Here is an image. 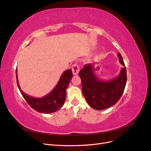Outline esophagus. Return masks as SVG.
<instances>
[{"label": "esophagus", "instance_id": "1", "mask_svg": "<svg viewBox=\"0 0 151 151\" xmlns=\"http://www.w3.org/2000/svg\"><path fill=\"white\" fill-rule=\"evenodd\" d=\"M72 73L74 75H77L79 74V66L77 65V64H74L73 65L72 67Z\"/></svg>", "mask_w": 151, "mask_h": 151}]
</instances>
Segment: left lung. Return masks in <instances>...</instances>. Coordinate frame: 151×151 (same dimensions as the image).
Returning <instances> with one entry per match:
<instances>
[{
  "instance_id": "1",
  "label": "left lung",
  "mask_w": 151,
  "mask_h": 151,
  "mask_svg": "<svg viewBox=\"0 0 151 151\" xmlns=\"http://www.w3.org/2000/svg\"><path fill=\"white\" fill-rule=\"evenodd\" d=\"M119 62L123 66L119 75L109 80L99 79L95 70L98 67L91 64L84 66L79 72L82 91L89 106L96 110H102L115 104L121 98L127 83V70L120 53L117 54Z\"/></svg>"
}]
</instances>
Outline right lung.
<instances>
[{
	"instance_id": "1",
	"label": "right lung",
	"mask_w": 151,
	"mask_h": 151,
	"mask_svg": "<svg viewBox=\"0 0 151 151\" xmlns=\"http://www.w3.org/2000/svg\"><path fill=\"white\" fill-rule=\"evenodd\" d=\"M73 76L72 70L68 69L62 74L58 83L53 89L43 97L35 98L25 94L20 88L17 79L16 68V79L18 88L26 102L35 110L43 113H51L58 111L64 104L66 98V90Z\"/></svg>"
}]
</instances>
